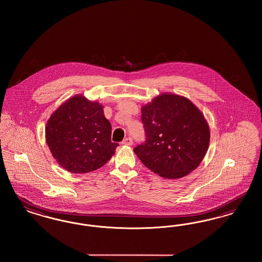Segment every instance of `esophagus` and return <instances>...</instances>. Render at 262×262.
<instances>
[{
	"label": "esophagus",
	"instance_id": "1",
	"mask_svg": "<svg viewBox=\"0 0 262 262\" xmlns=\"http://www.w3.org/2000/svg\"><path fill=\"white\" fill-rule=\"evenodd\" d=\"M133 143H134V141H133L132 137H126L122 141L123 145H128L129 146V145H133Z\"/></svg>",
	"mask_w": 262,
	"mask_h": 262
}]
</instances>
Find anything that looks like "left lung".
<instances>
[{"mask_svg":"<svg viewBox=\"0 0 262 262\" xmlns=\"http://www.w3.org/2000/svg\"><path fill=\"white\" fill-rule=\"evenodd\" d=\"M146 140L134 149L153 173L180 179L195 170L209 146V125L184 96L162 93L141 107Z\"/></svg>","mask_w":262,"mask_h":262,"instance_id":"1","label":"left lung"}]
</instances>
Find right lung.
Returning a JSON list of instances; mask_svg holds the SVG:
<instances>
[{"label": "right lung", "instance_id": "right-lung-1", "mask_svg": "<svg viewBox=\"0 0 262 262\" xmlns=\"http://www.w3.org/2000/svg\"><path fill=\"white\" fill-rule=\"evenodd\" d=\"M111 129L99 102L78 94L51 115L45 137L61 167L74 174H85L104 166L115 154L119 144L111 141Z\"/></svg>", "mask_w": 262, "mask_h": 262}]
</instances>
